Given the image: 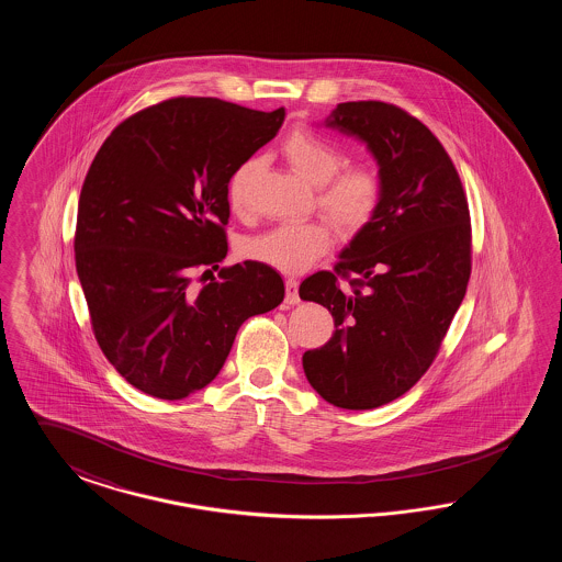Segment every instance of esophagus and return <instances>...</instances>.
Listing matches in <instances>:
<instances>
[{
    "label": "esophagus",
    "instance_id": "1",
    "mask_svg": "<svg viewBox=\"0 0 562 562\" xmlns=\"http://www.w3.org/2000/svg\"><path fill=\"white\" fill-rule=\"evenodd\" d=\"M284 286H286V303H289V305L299 303V282H296L294 278H286Z\"/></svg>",
    "mask_w": 562,
    "mask_h": 562
}]
</instances>
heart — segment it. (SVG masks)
<instances>
[{
	"label": "heart",
	"mask_w": 562,
	"mask_h": 562,
	"mask_svg": "<svg viewBox=\"0 0 562 562\" xmlns=\"http://www.w3.org/2000/svg\"><path fill=\"white\" fill-rule=\"evenodd\" d=\"M282 154L294 170L318 188L316 204L324 216L341 232H362L379 213L385 195V177L371 161L346 164L344 149L310 128H294L282 140ZM259 160L240 161L227 177L225 195L234 214L248 209L250 188ZM335 246V234L324 221L282 223L241 244V255L282 273H301L312 268Z\"/></svg>",
	"instance_id": "heart-1"
}]
</instances>
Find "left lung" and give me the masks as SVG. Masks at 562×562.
I'll return each mask as SVG.
<instances>
[{
  "mask_svg": "<svg viewBox=\"0 0 562 562\" xmlns=\"http://www.w3.org/2000/svg\"><path fill=\"white\" fill-rule=\"evenodd\" d=\"M324 124L367 143L385 195L333 271L299 286L335 321L303 371L324 401L369 411L401 398L438 356L472 273L470 209L447 149L408 111L351 101Z\"/></svg>",
  "mask_w": 562,
  "mask_h": 562,
  "instance_id": "left-lung-1",
  "label": "left lung"
}]
</instances>
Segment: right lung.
I'll list each match as a JSON object with an SVG mask.
<instances>
[{
    "label": "right lung",
    "instance_id": "1",
    "mask_svg": "<svg viewBox=\"0 0 562 562\" xmlns=\"http://www.w3.org/2000/svg\"><path fill=\"white\" fill-rule=\"evenodd\" d=\"M284 115L177 97L126 117L90 164L76 268L97 344L136 390L181 401L206 387L241 322L282 303L280 273L259 261L221 268L202 289L191 276L225 259L227 177Z\"/></svg>",
    "mask_w": 562,
    "mask_h": 562
}]
</instances>
